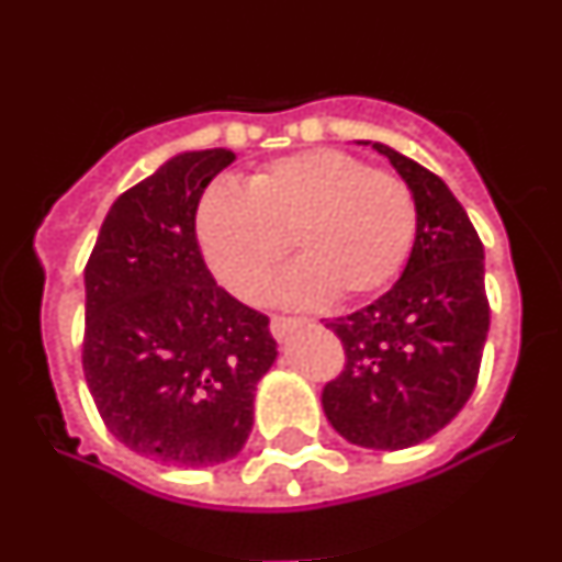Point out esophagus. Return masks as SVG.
Returning a JSON list of instances; mask_svg holds the SVG:
<instances>
[{"instance_id":"esophagus-1","label":"esophagus","mask_w":562,"mask_h":562,"mask_svg":"<svg viewBox=\"0 0 562 562\" xmlns=\"http://www.w3.org/2000/svg\"><path fill=\"white\" fill-rule=\"evenodd\" d=\"M304 324H306V317H272L270 331L276 340H284L292 329H297V326H304Z\"/></svg>"}]
</instances>
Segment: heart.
<instances>
[{
	"label": "heart",
	"mask_w": 562,
	"mask_h": 562,
	"mask_svg": "<svg viewBox=\"0 0 562 562\" xmlns=\"http://www.w3.org/2000/svg\"><path fill=\"white\" fill-rule=\"evenodd\" d=\"M416 227L408 182L337 148L281 157L247 186L216 182L193 213L207 270L247 304L265 297L286 241L304 265L278 281V301L306 306L331 292L342 301L374 295L408 265Z\"/></svg>",
	"instance_id": "obj_1"
}]
</instances>
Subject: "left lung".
<instances>
[{
	"instance_id": "left-lung-1",
	"label": "left lung",
	"mask_w": 562,
	"mask_h": 562,
	"mask_svg": "<svg viewBox=\"0 0 562 562\" xmlns=\"http://www.w3.org/2000/svg\"><path fill=\"white\" fill-rule=\"evenodd\" d=\"M371 148L411 186L419 227L400 281L326 324L346 362L321 402L351 445L402 450L439 434L473 394L490 331L484 245L441 177L385 143Z\"/></svg>"
}]
</instances>
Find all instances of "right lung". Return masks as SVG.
<instances>
[{
    "instance_id": "1",
    "label": "right lung",
    "mask_w": 562,
    "mask_h": 562,
    "mask_svg": "<svg viewBox=\"0 0 562 562\" xmlns=\"http://www.w3.org/2000/svg\"><path fill=\"white\" fill-rule=\"evenodd\" d=\"M227 148L182 151L109 207L83 270V376L103 425L143 459L213 467L252 430L276 362L270 317L213 281L193 213Z\"/></svg>"
}]
</instances>
